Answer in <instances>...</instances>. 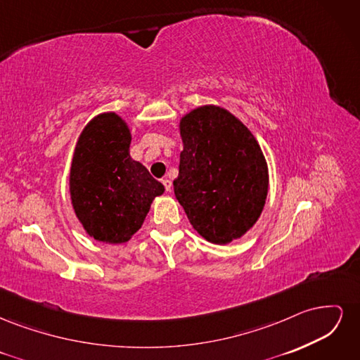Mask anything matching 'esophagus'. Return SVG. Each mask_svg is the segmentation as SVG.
Segmentation results:
<instances>
[{"instance_id": "obj_1", "label": "esophagus", "mask_w": 360, "mask_h": 360, "mask_svg": "<svg viewBox=\"0 0 360 360\" xmlns=\"http://www.w3.org/2000/svg\"><path fill=\"white\" fill-rule=\"evenodd\" d=\"M162 183H163V186H165L167 192H171V189H172V181H171L169 179H163Z\"/></svg>"}]
</instances>
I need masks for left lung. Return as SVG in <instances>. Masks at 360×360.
I'll list each match as a JSON object with an SVG mask.
<instances>
[{
  "label": "left lung",
  "instance_id": "obj_1",
  "mask_svg": "<svg viewBox=\"0 0 360 360\" xmlns=\"http://www.w3.org/2000/svg\"><path fill=\"white\" fill-rule=\"evenodd\" d=\"M180 135L174 193L193 230L216 245L240 238L258 221L269 191L267 162L255 136L214 105L181 117Z\"/></svg>",
  "mask_w": 360,
  "mask_h": 360
}]
</instances>
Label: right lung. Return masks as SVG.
<instances>
[{"instance_id": "obj_1", "label": "right lung", "mask_w": 360, "mask_h": 360, "mask_svg": "<svg viewBox=\"0 0 360 360\" xmlns=\"http://www.w3.org/2000/svg\"><path fill=\"white\" fill-rule=\"evenodd\" d=\"M132 135L115 112L96 115L84 127L70 167V200L90 237L124 243L143 225L150 205L165 192L148 169L130 158Z\"/></svg>"}]
</instances>
